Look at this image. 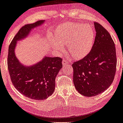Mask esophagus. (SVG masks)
Returning a JSON list of instances; mask_svg holds the SVG:
<instances>
[{"label": "esophagus", "mask_w": 123, "mask_h": 123, "mask_svg": "<svg viewBox=\"0 0 123 123\" xmlns=\"http://www.w3.org/2000/svg\"><path fill=\"white\" fill-rule=\"evenodd\" d=\"M67 64H68V62H67L66 61V60H63L62 61V66H65V65H67Z\"/></svg>", "instance_id": "34e87169"}]
</instances>
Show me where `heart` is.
I'll use <instances>...</instances> for the list:
<instances>
[{
    "label": "heart",
    "mask_w": 123,
    "mask_h": 123,
    "mask_svg": "<svg viewBox=\"0 0 123 123\" xmlns=\"http://www.w3.org/2000/svg\"><path fill=\"white\" fill-rule=\"evenodd\" d=\"M55 42L52 48L58 52L62 51L64 45L67 46V50L76 59L86 56L93 47L95 33L92 27L87 24L64 23L57 29L54 36Z\"/></svg>",
    "instance_id": "1"
}]
</instances>
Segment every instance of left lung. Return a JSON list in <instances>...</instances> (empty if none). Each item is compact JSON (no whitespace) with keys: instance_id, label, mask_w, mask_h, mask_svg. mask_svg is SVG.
<instances>
[{"instance_id":"8db88e82","label":"left lung","mask_w":123,"mask_h":123,"mask_svg":"<svg viewBox=\"0 0 123 123\" xmlns=\"http://www.w3.org/2000/svg\"><path fill=\"white\" fill-rule=\"evenodd\" d=\"M96 36L90 53L72 64L76 90L86 97H93L107 89L114 79L117 58L115 43L104 27L94 23Z\"/></svg>"}]
</instances>
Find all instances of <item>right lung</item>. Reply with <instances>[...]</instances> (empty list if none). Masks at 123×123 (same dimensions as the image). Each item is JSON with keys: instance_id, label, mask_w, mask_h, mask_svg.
<instances>
[{"instance_id": "obj_1", "label": "right lung", "mask_w": 123, "mask_h": 123, "mask_svg": "<svg viewBox=\"0 0 123 123\" xmlns=\"http://www.w3.org/2000/svg\"><path fill=\"white\" fill-rule=\"evenodd\" d=\"M44 21L40 20L22 27L9 45L7 58L8 69L12 84L21 94L36 100H44L53 93L55 79L62 66V59L45 56L36 64L25 66L17 59L15 49L17 41L25 38L32 29L40 26Z\"/></svg>"}]
</instances>
